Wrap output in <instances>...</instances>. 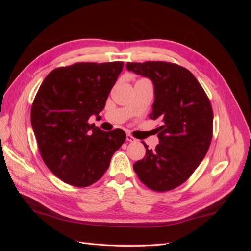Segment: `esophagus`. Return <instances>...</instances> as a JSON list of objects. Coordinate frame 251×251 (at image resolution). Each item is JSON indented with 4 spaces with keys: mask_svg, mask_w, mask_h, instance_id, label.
Segmentation results:
<instances>
[{
    "mask_svg": "<svg viewBox=\"0 0 251 251\" xmlns=\"http://www.w3.org/2000/svg\"><path fill=\"white\" fill-rule=\"evenodd\" d=\"M126 141H128V142H137V139L134 138L133 136L127 134V135H126Z\"/></svg>",
    "mask_w": 251,
    "mask_h": 251,
    "instance_id": "esophagus-1",
    "label": "esophagus"
}]
</instances>
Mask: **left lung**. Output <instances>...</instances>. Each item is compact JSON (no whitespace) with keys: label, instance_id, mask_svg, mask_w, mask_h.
<instances>
[{"label":"left lung","instance_id":"left-lung-1","mask_svg":"<svg viewBox=\"0 0 251 251\" xmlns=\"http://www.w3.org/2000/svg\"><path fill=\"white\" fill-rule=\"evenodd\" d=\"M126 69L154 85L151 119H159V144L133 165L142 183L156 192L181 185L206 155L212 137V109L206 93L185 68L165 62L127 63Z\"/></svg>","mask_w":251,"mask_h":251}]
</instances>
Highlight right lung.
<instances>
[{
	"instance_id": "add662e5",
	"label": "right lung",
	"mask_w": 251,
	"mask_h": 251,
	"mask_svg": "<svg viewBox=\"0 0 251 251\" xmlns=\"http://www.w3.org/2000/svg\"><path fill=\"white\" fill-rule=\"evenodd\" d=\"M123 62L77 63L51 71L31 108V125L43 160L66 183L86 187L108 170L123 146V130L103 132L88 123L98 116L123 71Z\"/></svg>"
}]
</instances>
